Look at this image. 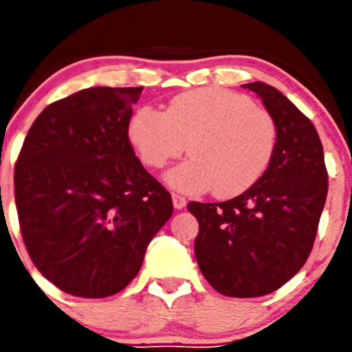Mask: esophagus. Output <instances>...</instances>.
Returning <instances> with one entry per match:
<instances>
[{"mask_svg": "<svg viewBox=\"0 0 352 352\" xmlns=\"http://www.w3.org/2000/svg\"><path fill=\"white\" fill-rule=\"evenodd\" d=\"M173 205H175V208H177V210H181V208L186 207V198L177 193H173Z\"/></svg>", "mask_w": 352, "mask_h": 352, "instance_id": "esophagus-1", "label": "esophagus"}]
</instances>
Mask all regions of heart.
<instances>
[{"label": "heart", "mask_w": 352, "mask_h": 352, "mask_svg": "<svg viewBox=\"0 0 352 352\" xmlns=\"http://www.w3.org/2000/svg\"><path fill=\"white\" fill-rule=\"evenodd\" d=\"M128 137L142 162L162 169L184 152L190 161L166 175L177 191L217 197L245 193L272 162L277 126L250 97L224 89L190 90L176 96L164 113L144 106L128 123Z\"/></svg>", "instance_id": "b5f03b06"}]
</instances>
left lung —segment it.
I'll return each mask as SVG.
<instances>
[{
  "label": "left lung",
  "mask_w": 352,
  "mask_h": 352,
  "mask_svg": "<svg viewBox=\"0 0 352 352\" xmlns=\"http://www.w3.org/2000/svg\"><path fill=\"white\" fill-rule=\"evenodd\" d=\"M277 126L276 154L265 175L221 204L190 201L197 217L195 256L217 293L258 298L279 289L305 265L329 190L323 147L311 121L263 82L245 83Z\"/></svg>",
  "instance_id": "obj_1"
}]
</instances>
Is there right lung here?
I'll return each instance as SVG.
<instances>
[{
  "mask_svg": "<svg viewBox=\"0 0 352 352\" xmlns=\"http://www.w3.org/2000/svg\"><path fill=\"white\" fill-rule=\"evenodd\" d=\"M144 87H90L50 104L15 164L20 232L34 265L78 298L120 293L173 215L169 191L128 138Z\"/></svg>",
  "mask_w": 352,
  "mask_h": 352,
  "instance_id": "obj_1",
  "label": "right lung"
}]
</instances>
